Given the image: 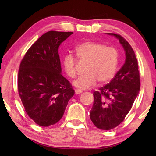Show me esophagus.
Instances as JSON below:
<instances>
[{
    "label": "esophagus",
    "mask_w": 156,
    "mask_h": 156,
    "mask_svg": "<svg viewBox=\"0 0 156 156\" xmlns=\"http://www.w3.org/2000/svg\"><path fill=\"white\" fill-rule=\"evenodd\" d=\"M82 92H83V91L80 90V89H76V90H75L76 94H80L82 93Z\"/></svg>",
    "instance_id": "obj_1"
}]
</instances>
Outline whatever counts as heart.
<instances>
[{
	"mask_svg": "<svg viewBox=\"0 0 156 156\" xmlns=\"http://www.w3.org/2000/svg\"><path fill=\"white\" fill-rule=\"evenodd\" d=\"M78 58L88 60L84 67L85 73L73 81V85L80 89H89L97 83H106L114 77L119 61V51L113 46L98 42L87 41L76 47ZM77 59L72 54H66L62 58L64 70L69 77L77 74Z\"/></svg>",
	"mask_w": 156,
	"mask_h": 156,
	"instance_id": "b5f03b06",
	"label": "heart"
}]
</instances>
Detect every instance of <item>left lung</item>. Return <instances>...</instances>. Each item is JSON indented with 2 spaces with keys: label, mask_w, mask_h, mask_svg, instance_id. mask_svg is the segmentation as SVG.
<instances>
[{
  "label": "left lung",
  "mask_w": 156,
  "mask_h": 156,
  "mask_svg": "<svg viewBox=\"0 0 156 156\" xmlns=\"http://www.w3.org/2000/svg\"><path fill=\"white\" fill-rule=\"evenodd\" d=\"M108 34L119 40L125 51L126 59L110 83L94 93L89 116L94 125L102 130L115 128L125 120L140 89L138 60L133 49L119 34Z\"/></svg>",
  "instance_id": "left-lung-1"
}]
</instances>
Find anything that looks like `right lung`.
Returning <instances> with one entry per match:
<instances>
[{
  "label": "right lung",
  "instance_id": "1",
  "mask_svg": "<svg viewBox=\"0 0 156 156\" xmlns=\"http://www.w3.org/2000/svg\"><path fill=\"white\" fill-rule=\"evenodd\" d=\"M73 32L49 31L26 52L18 70V90L27 114L49 126L61 119L74 90L61 74L58 47Z\"/></svg>",
  "mask_w": 156,
  "mask_h": 156
}]
</instances>
